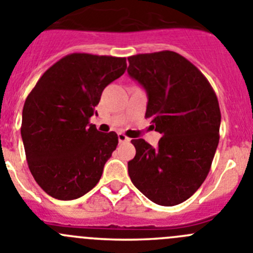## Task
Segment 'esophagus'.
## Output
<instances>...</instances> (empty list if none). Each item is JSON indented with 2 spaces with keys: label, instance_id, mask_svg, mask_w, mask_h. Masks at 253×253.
Masks as SVG:
<instances>
[{
  "label": "esophagus",
  "instance_id": "34e87169",
  "mask_svg": "<svg viewBox=\"0 0 253 253\" xmlns=\"http://www.w3.org/2000/svg\"><path fill=\"white\" fill-rule=\"evenodd\" d=\"M119 141L121 143H124V142H129V138L127 137L126 134H124V133H119Z\"/></svg>",
  "mask_w": 253,
  "mask_h": 253
}]
</instances>
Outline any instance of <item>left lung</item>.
I'll return each mask as SVG.
<instances>
[{
  "label": "left lung",
  "instance_id": "1",
  "mask_svg": "<svg viewBox=\"0 0 253 253\" xmlns=\"http://www.w3.org/2000/svg\"><path fill=\"white\" fill-rule=\"evenodd\" d=\"M129 76L147 92L146 119L160 132L159 146L132 140L128 174L148 200L174 206L206 180L219 140L221 111L209 80L173 51L128 57Z\"/></svg>",
  "mask_w": 253,
  "mask_h": 253
}]
</instances>
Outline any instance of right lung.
<instances>
[{"mask_svg":"<svg viewBox=\"0 0 253 253\" xmlns=\"http://www.w3.org/2000/svg\"><path fill=\"white\" fill-rule=\"evenodd\" d=\"M126 68L125 57L71 53L30 92L21 136L31 173L47 195L68 201L97 185L119 137L101 133L89 119L105 87Z\"/></svg>","mask_w":253,"mask_h":253,"instance_id":"1","label":"right lung"}]
</instances>
